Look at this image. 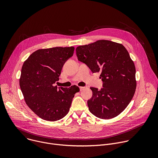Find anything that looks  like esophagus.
<instances>
[{"mask_svg": "<svg viewBox=\"0 0 158 158\" xmlns=\"http://www.w3.org/2000/svg\"><path fill=\"white\" fill-rule=\"evenodd\" d=\"M79 88H80V91H82V90H83V89H84L85 87H82V86H81V87H80Z\"/></svg>", "mask_w": 158, "mask_h": 158, "instance_id": "obj_1", "label": "esophagus"}]
</instances>
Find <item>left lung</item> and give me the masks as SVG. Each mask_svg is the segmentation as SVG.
Here are the masks:
<instances>
[{
	"label": "left lung",
	"mask_w": 158,
	"mask_h": 158,
	"mask_svg": "<svg viewBox=\"0 0 158 158\" xmlns=\"http://www.w3.org/2000/svg\"><path fill=\"white\" fill-rule=\"evenodd\" d=\"M76 55L94 73H101V90L91 87L92 98L88 100L89 111L102 119H110L126 108L136 89V67L123 44L107 40L78 46Z\"/></svg>",
	"instance_id": "8db88e82"
}]
</instances>
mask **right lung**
I'll return each mask as SVG.
<instances>
[{"mask_svg": "<svg viewBox=\"0 0 158 158\" xmlns=\"http://www.w3.org/2000/svg\"><path fill=\"white\" fill-rule=\"evenodd\" d=\"M74 47L41 49L31 54L21 69L19 85L24 101L40 118L56 121L69 111L77 86L54 85L65 62L72 57Z\"/></svg>", "mask_w": 158, "mask_h": 158, "instance_id": "obj_1", "label": "right lung"}]
</instances>
